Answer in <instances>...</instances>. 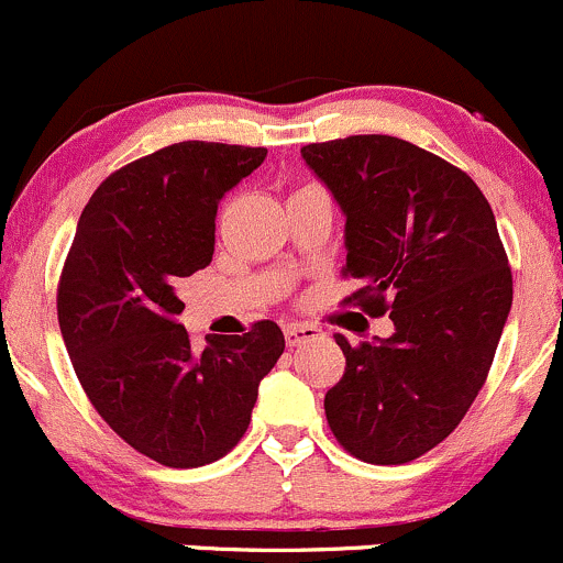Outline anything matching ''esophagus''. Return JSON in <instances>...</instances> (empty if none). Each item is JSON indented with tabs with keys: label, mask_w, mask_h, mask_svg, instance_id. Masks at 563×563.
<instances>
[{
	"label": "esophagus",
	"mask_w": 563,
	"mask_h": 563,
	"mask_svg": "<svg viewBox=\"0 0 563 563\" xmlns=\"http://www.w3.org/2000/svg\"><path fill=\"white\" fill-rule=\"evenodd\" d=\"M320 333V328H314V324H300V322H292L284 328V339H287V346H300L306 344V341L317 339Z\"/></svg>",
	"instance_id": "1"
}]
</instances>
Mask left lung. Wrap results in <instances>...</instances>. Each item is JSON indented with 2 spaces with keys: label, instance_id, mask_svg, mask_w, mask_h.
I'll return each instance as SVG.
<instances>
[{
  "label": "left lung",
  "instance_id": "left-lung-1",
  "mask_svg": "<svg viewBox=\"0 0 563 563\" xmlns=\"http://www.w3.org/2000/svg\"><path fill=\"white\" fill-rule=\"evenodd\" d=\"M346 217L344 303L390 314V339L352 346L324 396L350 455L396 466L455 431L488 379L512 309V271L477 184L442 156L390 135L300 148Z\"/></svg>",
  "mask_w": 563,
  "mask_h": 563
}]
</instances>
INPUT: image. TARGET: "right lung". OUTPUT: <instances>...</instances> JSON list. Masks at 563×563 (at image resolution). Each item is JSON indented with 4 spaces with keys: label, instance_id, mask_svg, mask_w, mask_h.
Returning <instances> with one entry per match:
<instances>
[{
    "label": "right lung",
    "instance_id": "obj_1",
    "mask_svg": "<svg viewBox=\"0 0 563 563\" xmlns=\"http://www.w3.org/2000/svg\"><path fill=\"white\" fill-rule=\"evenodd\" d=\"M268 148L184 141L110 173L86 202L56 292L86 396L130 448L170 468L228 455L252 420L260 379L284 352L276 322L208 335L192 350L178 287L213 257L224 192Z\"/></svg>",
    "mask_w": 563,
    "mask_h": 563
}]
</instances>
